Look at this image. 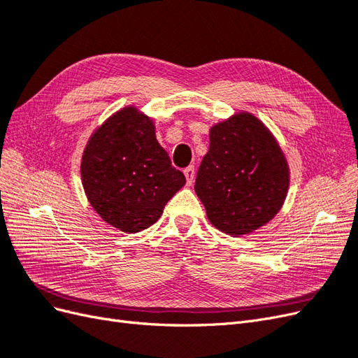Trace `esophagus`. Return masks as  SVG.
I'll list each match as a JSON object with an SVG mask.
<instances>
[{"instance_id":"esophagus-1","label":"esophagus","mask_w":358,"mask_h":358,"mask_svg":"<svg viewBox=\"0 0 358 358\" xmlns=\"http://www.w3.org/2000/svg\"><path fill=\"white\" fill-rule=\"evenodd\" d=\"M183 175H185V178H187L188 185H192L194 178H196V169H194V166H189L183 170Z\"/></svg>"}]
</instances>
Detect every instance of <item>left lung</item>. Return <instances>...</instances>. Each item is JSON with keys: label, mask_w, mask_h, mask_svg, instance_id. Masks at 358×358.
Returning <instances> with one entry per match:
<instances>
[{"label": "left lung", "mask_w": 358, "mask_h": 358, "mask_svg": "<svg viewBox=\"0 0 358 358\" xmlns=\"http://www.w3.org/2000/svg\"><path fill=\"white\" fill-rule=\"evenodd\" d=\"M209 142L194 189L215 229L234 237L251 234L272 221L287 199L284 150L264 122L246 110L213 124Z\"/></svg>", "instance_id": "8db88e82"}]
</instances>
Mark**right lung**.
Instances as JSON below:
<instances>
[{"label": "right lung", "mask_w": 358, "mask_h": 358, "mask_svg": "<svg viewBox=\"0 0 358 358\" xmlns=\"http://www.w3.org/2000/svg\"><path fill=\"white\" fill-rule=\"evenodd\" d=\"M80 176L92 209L128 234L157 222L187 182L158 143L154 119L136 106L122 107L95 128L83 149Z\"/></svg>", "instance_id": "right-lung-1"}]
</instances>
